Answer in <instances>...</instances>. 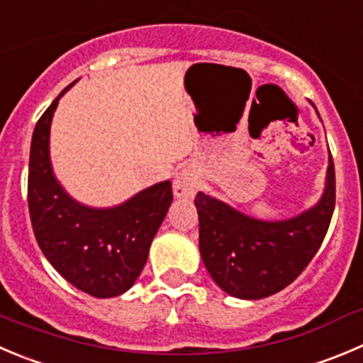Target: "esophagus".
<instances>
[{"mask_svg":"<svg viewBox=\"0 0 363 363\" xmlns=\"http://www.w3.org/2000/svg\"><path fill=\"white\" fill-rule=\"evenodd\" d=\"M172 191L179 199H192L198 191V176L191 169H182L176 172L174 182H172Z\"/></svg>","mask_w":363,"mask_h":363,"instance_id":"esophagus-1","label":"esophagus"}]
</instances>
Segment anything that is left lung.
<instances>
[{
  "instance_id": "1",
  "label": "left lung",
  "mask_w": 363,
  "mask_h": 363,
  "mask_svg": "<svg viewBox=\"0 0 363 363\" xmlns=\"http://www.w3.org/2000/svg\"><path fill=\"white\" fill-rule=\"evenodd\" d=\"M194 205L199 253L213 281L233 298H267L294 281L323 244L335 208L333 158L319 201L289 219H257L205 192Z\"/></svg>"
}]
</instances>
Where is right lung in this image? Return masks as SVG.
I'll return each instance as SVG.
<instances>
[{"label": "right lung", "instance_id": "obj_1", "mask_svg": "<svg viewBox=\"0 0 363 363\" xmlns=\"http://www.w3.org/2000/svg\"><path fill=\"white\" fill-rule=\"evenodd\" d=\"M74 84L58 94L33 130L30 217L39 247L58 274L85 294L116 298L130 291L143 272L172 203V189L165 179L113 206L85 205L65 191L51 164L50 132L58 101Z\"/></svg>", "mask_w": 363, "mask_h": 363}]
</instances>
